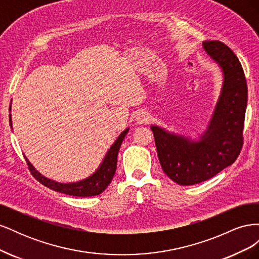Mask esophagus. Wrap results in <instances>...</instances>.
I'll return each mask as SVG.
<instances>
[{
	"instance_id": "34e87169",
	"label": "esophagus",
	"mask_w": 259,
	"mask_h": 259,
	"mask_svg": "<svg viewBox=\"0 0 259 259\" xmlns=\"http://www.w3.org/2000/svg\"><path fill=\"white\" fill-rule=\"evenodd\" d=\"M150 120H151V115L145 111L138 112L136 115V122L138 124H145V123H148Z\"/></svg>"
}]
</instances>
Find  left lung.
Listing matches in <instances>:
<instances>
[{
    "mask_svg": "<svg viewBox=\"0 0 259 259\" xmlns=\"http://www.w3.org/2000/svg\"><path fill=\"white\" fill-rule=\"evenodd\" d=\"M224 73L215 111L198 142L152 125L162 169L173 182L191 186L214 177L237 160L243 146L247 85L238 57L221 41L203 42Z\"/></svg>",
    "mask_w": 259,
    "mask_h": 259,
    "instance_id": "1",
    "label": "left lung"
}]
</instances>
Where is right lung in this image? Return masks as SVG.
Instances as JSON below:
<instances>
[{"instance_id": "add662e5", "label": "right lung", "mask_w": 259, "mask_h": 259, "mask_svg": "<svg viewBox=\"0 0 259 259\" xmlns=\"http://www.w3.org/2000/svg\"><path fill=\"white\" fill-rule=\"evenodd\" d=\"M10 110H11V107H10ZM10 122L12 125L11 114H10ZM127 132H128V128H126L124 132L121 133V135L117 137L114 144L111 146L110 149H109V151L107 152L103 163H101V165L95 173H94L92 176H90L89 178L83 179L81 182H77V183L62 184V183L55 182V180H52L50 178H46L38 173L26 156L25 158L31 174H32V176L37 180V182H40L45 187H48L50 189L60 193L73 195V197H83V198L93 197V195L100 194L108 187V185L111 183L116 169L117 153H119L121 144L123 142L125 135L127 134Z\"/></svg>"}]
</instances>
